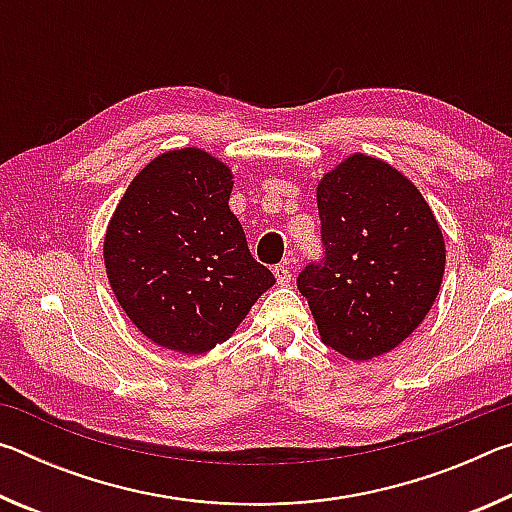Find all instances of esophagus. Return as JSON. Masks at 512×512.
<instances>
[{"label":"esophagus","mask_w":512,"mask_h":512,"mask_svg":"<svg viewBox=\"0 0 512 512\" xmlns=\"http://www.w3.org/2000/svg\"><path fill=\"white\" fill-rule=\"evenodd\" d=\"M273 275H275L277 284H289V282H291V268H289V262L277 264V266L273 268Z\"/></svg>","instance_id":"esophagus-1"}]
</instances>
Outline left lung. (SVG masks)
Here are the masks:
<instances>
[{
    "mask_svg": "<svg viewBox=\"0 0 512 512\" xmlns=\"http://www.w3.org/2000/svg\"><path fill=\"white\" fill-rule=\"evenodd\" d=\"M323 257L298 273L320 339L350 359L400 345L438 296L445 241L422 194L386 162L352 155L318 185Z\"/></svg>",
    "mask_w": 512,
    "mask_h": 512,
    "instance_id": "1",
    "label": "left lung"
}]
</instances>
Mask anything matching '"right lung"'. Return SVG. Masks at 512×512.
<instances>
[{
	"label": "right lung",
	"instance_id": "add662e5",
	"mask_svg": "<svg viewBox=\"0 0 512 512\" xmlns=\"http://www.w3.org/2000/svg\"><path fill=\"white\" fill-rule=\"evenodd\" d=\"M230 169L198 149L137 173L108 223L103 257L128 318L153 343L201 354L223 343L275 284L228 201Z\"/></svg>",
	"mask_w": 512,
	"mask_h": 512
}]
</instances>
